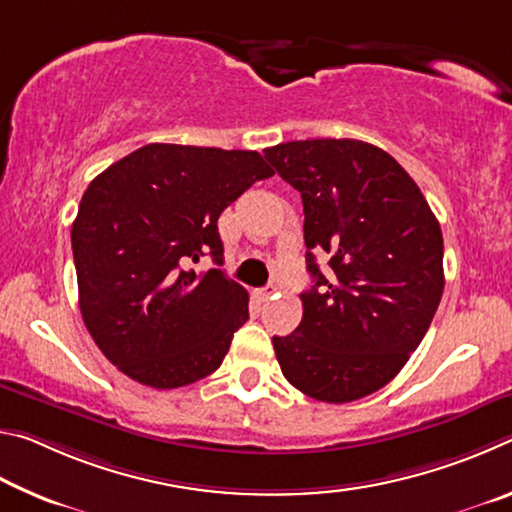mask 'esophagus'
I'll list each match as a JSON object with an SVG mask.
<instances>
[{
  "label": "esophagus",
  "mask_w": 512,
  "mask_h": 512,
  "mask_svg": "<svg viewBox=\"0 0 512 512\" xmlns=\"http://www.w3.org/2000/svg\"><path fill=\"white\" fill-rule=\"evenodd\" d=\"M273 293H275V287L271 284V287H264V289H259L255 296H257V300L259 302H266V300H271L273 298Z\"/></svg>",
  "instance_id": "obj_1"
}]
</instances>
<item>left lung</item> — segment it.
I'll list each match as a JSON object with an SVG mask.
<instances>
[{
    "instance_id": "8db88e82",
    "label": "left lung",
    "mask_w": 512,
    "mask_h": 512,
    "mask_svg": "<svg viewBox=\"0 0 512 512\" xmlns=\"http://www.w3.org/2000/svg\"><path fill=\"white\" fill-rule=\"evenodd\" d=\"M298 189L307 271L302 320L273 336L282 375L318 402L345 404L386 386L427 334L445 289L443 232L395 158L359 140L264 149ZM325 249L333 271L319 273Z\"/></svg>"
}]
</instances>
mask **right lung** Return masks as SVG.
Segmentation results:
<instances>
[{"label":"right lung","instance_id":"right-lung-1","mask_svg":"<svg viewBox=\"0 0 512 512\" xmlns=\"http://www.w3.org/2000/svg\"><path fill=\"white\" fill-rule=\"evenodd\" d=\"M273 169L257 151L146 144L99 173L72 225L79 307L110 363L167 391L221 366L248 291L221 268V212Z\"/></svg>","mask_w":512,"mask_h":512}]
</instances>
